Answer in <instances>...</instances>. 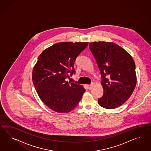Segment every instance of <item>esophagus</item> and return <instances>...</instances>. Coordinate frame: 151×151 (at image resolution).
Masks as SVG:
<instances>
[{"label": "esophagus", "instance_id": "esophagus-1", "mask_svg": "<svg viewBox=\"0 0 151 151\" xmlns=\"http://www.w3.org/2000/svg\"><path fill=\"white\" fill-rule=\"evenodd\" d=\"M93 83H91V85H87V88H88V89L90 90H91L92 88V87H93Z\"/></svg>", "mask_w": 151, "mask_h": 151}]
</instances>
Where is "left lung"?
<instances>
[{
    "instance_id": "left-lung-1",
    "label": "left lung",
    "mask_w": 151,
    "mask_h": 151,
    "mask_svg": "<svg viewBox=\"0 0 151 151\" xmlns=\"http://www.w3.org/2000/svg\"><path fill=\"white\" fill-rule=\"evenodd\" d=\"M101 76L104 95L98 104L107 109L122 105L136 86V66L132 57L114 42L99 41L89 44Z\"/></svg>"
}]
</instances>
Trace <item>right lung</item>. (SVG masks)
Here are the masks:
<instances>
[{
  "instance_id": "add662e5",
  "label": "right lung",
  "mask_w": 151,
  "mask_h": 151,
  "mask_svg": "<svg viewBox=\"0 0 151 151\" xmlns=\"http://www.w3.org/2000/svg\"><path fill=\"white\" fill-rule=\"evenodd\" d=\"M88 42H61L48 47L38 57L32 82L41 100L51 110L67 113L79 103L85 89L66 81L75 73L74 63Z\"/></svg>"
}]
</instances>
